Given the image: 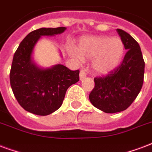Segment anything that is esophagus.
<instances>
[{"instance_id": "esophagus-1", "label": "esophagus", "mask_w": 152, "mask_h": 152, "mask_svg": "<svg viewBox=\"0 0 152 152\" xmlns=\"http://www.w3.org/2000/svg\"><path fill=\"white\" fill-rule=\"evenodd\" d=\"M86 77V73L84 69H82L80 71V74H79V78H80V80H83Z\"/></svg>"}]
</instances>
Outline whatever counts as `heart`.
<instances>
[{
  "label": "heart",
  "mask_w": 152,
  "mask_h": 152,
  "mask_svg": "<svg viewBox=\"0 0 152 152\" xmlns=\"http://www.w3.org/2000/svg\"><path fill=\"white\" fill-rule=\"evenodd\" d=\"M125 44L120 37L87 36L78 42L77 50L68 49V53L75 60L93 59L92 67L99 75H107L120 64L124 53Z\"/></svg>",
  "instance_id": "heart-1"
}]
</instances>
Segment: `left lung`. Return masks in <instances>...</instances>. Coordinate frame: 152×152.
I'll list each match as a JSON object with an SVG mask.
<instances>
[{
    "instance_id": "8db88e82",
    "label": "left lung",
    "mask_w": 152,
    "mask_h": 152,
    "mask_svg": "<svg viewBox=\"0 0 152 152\" xmlns=\"http://www.w3.org/2000/svg\"><path fill=\"white\" fill-rule=\"evenodd\" d=\"M116 31L127 52L117 69L94 78V88L89 95L94 107L110 114L125 110L134 102L142 86L145 67L139 43L126 32Z\"/></svg>"
}]
</instances>
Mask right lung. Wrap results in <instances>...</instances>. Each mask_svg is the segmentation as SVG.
I'll return each instance as SVG.
<instances>
[{"mask_svg": "<svg viewBox=\"0 0 152 152\" xmlns=\"http://www.w3.org/2000/svg\"><path fill=\"white\" fill-rule=\"evenodd\" d=\"M66 27L41 28L32 31L16 50L10 70V85L18 103L28 112L48 115L61 107L67 89L79 81V70L61 64L37 66L32 58L34 46L42 36L62 34Z\"/></svg>", "mask_w": 152, "mask_h": 152, "instance_id": "obj_1", "label": "right lung"}]
</instances>
